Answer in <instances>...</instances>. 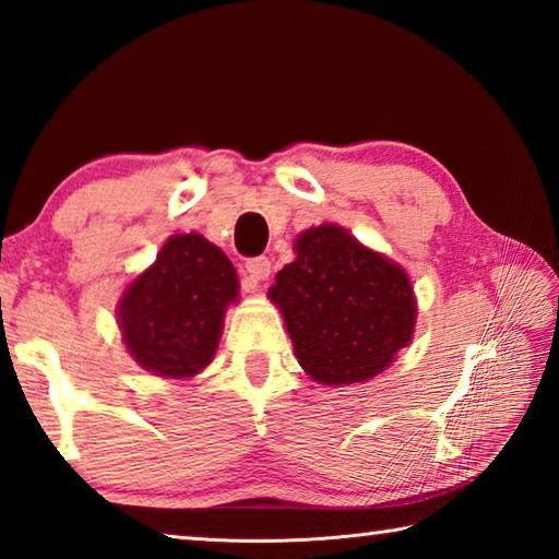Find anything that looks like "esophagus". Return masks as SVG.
Returning <instances> with one entry per match:
<instances>
[{
	"label": "esophagus",
	"instance_id": "1",
	"mask_svg": "<svg viewBox=\"0 0 559 559\" xmlns=\"http://www.w3.org/2000/svg\"><path fill=\"white\" fill-rule=\"evenodd\" d=\"M247 273L251 278V288H257V283L266 281L271 276V261L266 257H257L247 261Z\"/></svg>",
	"mask_w": 559,
	"mask_h": 559
}]
</instances>
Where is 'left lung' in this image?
I'll return each mask as SVG.
<instances>
[{
    "instance_id": "1",
    "label": "left lung",
    "mask_w": 559,
    "mask_h": 559,
    "mask_svg": "<svg viewBox=\"0 0 559 559\" xmlns=\"http://www.w3.org/2000/svg\"><path fill=\"white\" fill-rule=\"evenodd\" d=\"M296 253L269 298L300 367L324 385L373 379L413 337L418 306L408 273L340 225L306 229Z\"/></svg>"
}]
</instances>
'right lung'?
Instances as JSON below:
<instances>
[{"instance_id": "right-lung-1", "label": "right lung", "mask_w": 559, "mask_h": 559, "mask_svg": "<svg viewBox=\"0 0 559 559\" xmlns=\"http://www.w3.org/2000/svg\"><path fill=\"white\" fill-rule=\"evenodd\" d=\"M237 293V271L225 251L195 231L174 235L119 300L131 359L164 379L195 377L215 357Z\"/></svg>"}]
</instances>
